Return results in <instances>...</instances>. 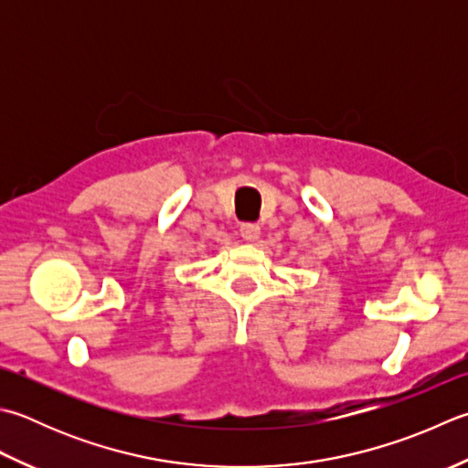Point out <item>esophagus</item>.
Returning <instances> with one entry per match:
<instances>
[{"instance_id":"1","label":"esophagus","mask_w":468,"mask_h":468,"mask_svg":"<svg viewBox=\"0 0 468 468\" xmlns=\"http://www.w3.org/2000/svg\"><path fill=\"white\" fill-rule=\"evenodd\" d=\"M239 233H241L243 239L253 241V239H258V237H260L261 229H260L258 223H243V225L239 227Z\"/></svg>"}]
</instances>
